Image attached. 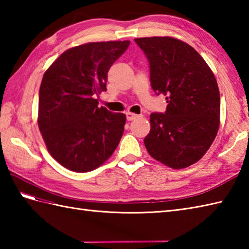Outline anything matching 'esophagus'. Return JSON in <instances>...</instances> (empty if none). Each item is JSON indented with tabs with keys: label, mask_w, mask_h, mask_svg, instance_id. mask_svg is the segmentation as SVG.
<instances>
[{
	"label": "esophagus",
	"mask_w": 249,
	"mask_h": 249,
	"mask_svg": "<svg viewBox=\"0 0 249 249\" xmlns=\"http://www.w3.org/2000/svg\"><path fill=\"white\" fill-rule=\"evenodd\" d=\"M138 114H135V113H131V112H127L126 113V119H127V121H133L135 119L138 118Z\"/></svg>",
	"instance_id": "1"
}]
</instances>
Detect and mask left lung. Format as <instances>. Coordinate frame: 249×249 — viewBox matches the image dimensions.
<instances>
[{
  "mask_svg": "<svg viewBox=\"0 0 249 249\" xmlns=\"http://www.w3.org/2000/svg\"><path fill=\"white\" fill-rule=\"evenodd\" d=\"M135 41L149 61L152 89L168 103L165 113L150 115L146 150L163 165L186 168L205 154L219 128L220 97L214 73L182 40L166 36Z\"/></svg>",
  "mask_w": 249,
  "mask_h": 249,
  "instance_id": "8db88e82",
  "label": "left lung"
}]
</instances>
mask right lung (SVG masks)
<instances>
[{"mask_svg": "<svg viewBox=\"0 0 249 249\" xmlns=\"http://www.w3.org/2000/svg\"><path fill=\"white\" fill-rule=\"evenodd\" d=\"M129 40L89 43L66 50L46 71L39 89L38 127L51 156L63 167L88 172L118 146L126 116L98 107L111 65Z\"/></svg>", "mask_w": 249, "mask_h": 249, "instance_id": "obj_1", "label": "right lung"}]
</instances>
